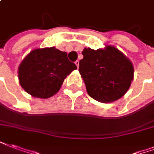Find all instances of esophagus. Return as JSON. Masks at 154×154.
<instances>
[{
    "mask_svg": "<svg viewBox=\"0 0 154 154\" xmlns=\"http://www.w3.org/2000/svg\"><path fill=\"white\" fill-rule=\"evenodd\" d=\"M75 64H76L77 68H78V67H79V61H78V60H77V61L75 62Z\"/></svg>",
    "mask_w": 154,
    "mask_h": 154,
    "instance_id": "esophagus-1",
    "label": "esophagus"
}]
</instances>
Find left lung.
<instances>
[{
    "mask_svg": "<svg viewBox=\"0 0 154 154\" xmlns=\"http://www.w3.org/2000/svg\"><path fill=\"white\" fill-rule=\"evenodd\" d=\"M79 62L88 94L101 103H110L122 97L134 77L132 63L112 45L96 51L85 48Z\"/></svg>",
    "mask_w": 154,
    "mask_h": 154,
    "instance_id": "8db88e82",
    "label": "left lung"
}]
</instances>
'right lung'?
Returning a JSON list of instances; mask_svg holds the SVG:
<instances>
[{"instance_id": "right-lung-1", "label": "right lung", "mask_w": 154, "mask_h": 154, "mask_svg": "<svg viewBox=\"0 0 154 154\" xmlns=\"http://www.w3.org/2000/svg\"><path fill=\"white\" fill-rule=\"evenodd\" d=\"M77 66L66 52L55 47L35 49L19 66L20 85L32 96L48 99L60 91L63 81Z\"/></svg>"}]
</instances>
